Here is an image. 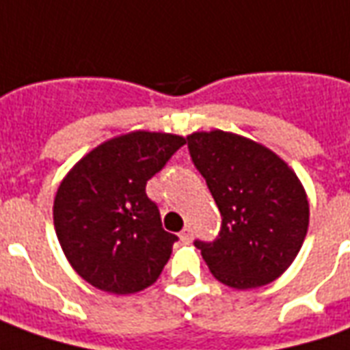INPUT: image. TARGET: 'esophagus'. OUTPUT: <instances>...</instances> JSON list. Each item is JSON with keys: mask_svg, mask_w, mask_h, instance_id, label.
<instances>
[{"mask_svg": "<svg viewBox=\"0 0 350 350\" xmlns=\"http://www.w3.org/2000/svg\"><path fill=\"white\" fill-rule=\"evenodd\" d=\"M191 238H193V230H191V227L187 225V227H183V230L180 232V240H182V242H191Z\"/></svg>", "mask_w": 350, "mask_h": 350, "instance_id": "obj_1", "label": "esophagus"}]
</instances>
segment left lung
<instances>
[{
  "label": "left lung",
  "instance_id": "obj_1",
  "mask_svg": "<svg viewBox=\"0 0 350 350\" xmlns=\"http://www.w3.org/2000/svg\"><path fill=\"white\" fill-rule=\"evenodd\" d=\"M187 146L223 217L215 242H195L213 278L238 291L275 281L308 234L300 178L270 148L236 133L197 131Z\"/></svg>",
  "mask_w": 350,
  "mask_h": 350
}]
</instances>
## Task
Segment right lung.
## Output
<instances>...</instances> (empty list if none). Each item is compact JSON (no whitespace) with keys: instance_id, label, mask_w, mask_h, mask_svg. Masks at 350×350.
<instances>
[{"instance_id":"obj_1","label":"right lung","mask_w":350,"mask_h":350,"mask_svg":"<svg viewBox=\"0 0 350 350\" xmlns=\"http://www.w3.org/2000/svg\"><path fill=\"white\" fill-rule=\"evenodd\" d=\"M183 144L172 133L131 131L100 142L65 174L54 228L72 270L90 285L123 296L157 281L178 236L163 228L146 183Z\"/></svg>"}]
</instances>
